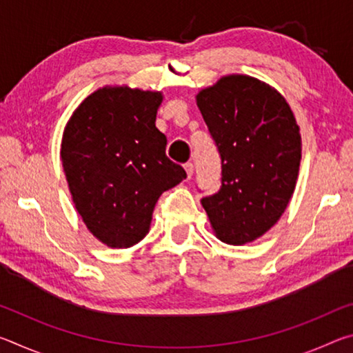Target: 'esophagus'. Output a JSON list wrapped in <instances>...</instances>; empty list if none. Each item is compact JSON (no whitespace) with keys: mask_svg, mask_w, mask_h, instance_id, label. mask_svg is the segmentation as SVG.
<instances>
[{"mask_svg":"<svg viewBox=\"0 0 353 353\" xmlns=\"http://www.w3.org/2000/svg\"><path fill=\"white\" fill-rule=\"evenodd\" d=\"M185 171H187V176H188V179L193 176V171H194V166H193V163H185Z\"/></svg>","mask_w":353,"mask_h":353,"instance_id":"34e87169","label":"esophagus"}]
</instances>
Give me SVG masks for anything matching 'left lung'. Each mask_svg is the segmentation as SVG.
<instances>
[{
  "mask_svg": "<svg viewBox=\"0 0 353 353\" xmlns=\"http://www.w3.org/2000/svg\"><path fill=\"white\" fill-rule=\"evenodd\" d=\"M223 165L218 193L201 204L218 240L252 243L282 216L296 188L301 129L290 104L270 83L227 74L196 94Z\"/></svg>",
  "mask_w": 353,
  "mask_h": 353,
  "instance_id": "obj_1",
  "label": "left lung"
}]
</instances>
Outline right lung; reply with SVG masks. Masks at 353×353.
I'll use <instances>...</instances> for the list:
<instances>
[{
	"mask_svg": "<svg viewBox=\"0 0 353 353\" xmlns=\"http://www.w3.org/2000/svg\"><path fill=\"white\" fill-rule=\"evenodd\" d=\"M162 92L105 85L82 101L63 129L61 159L88 232L113 249L148 235L155 202L187 172L166 157L155 128Z\"/></svg>",
	"mask_w": 353,
	"mask_h": 353,
	"instance_id": "1",
	"label": "right lung"
}]
</instances>
